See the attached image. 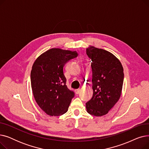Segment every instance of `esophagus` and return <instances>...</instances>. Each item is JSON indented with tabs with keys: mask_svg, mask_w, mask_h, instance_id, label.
<instances>
[{
	"mask_svg": "<svg viewBox=\"0 0 149 149\" xmlns=\"http://www.w3.org/2000/svg\"><path fill=\"white\" fill-rule=\"evenodd\" d=\"M80 92H81V89H80L75 90V92L76 94H79V93H80Z\"/></svg>",
	"mask_w": 149,
	"mask_h": 149,
	"instance_id": "esophagus-1",
	"label": "esophagus"
}]
</instances>
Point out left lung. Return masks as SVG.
I'll list each match as a JSON object with an SVG mask.
<instances>
[{
  "instance_id": "8db88e82",
  "label": "left lung",
  "mask_w": 149,
  "mask_h": 149,
  "mask_svg": "<svg viewBox=\"0 0 149 149\" xmlns=\"http://www.w3.org/2000/svg\"><path fill=\"white\" fill-rule=\"evenodd\" d=\"M92 60V98L86 103L87 112L93 116L106 115L119 100L124 80L123 68L113 54L90 45L86 49Z\"/></svg>"
}]
</instances>
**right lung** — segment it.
I'll list each match as a JSON object with an SVG mask.
<instances>
[{
	"label": "right lung",
	"instance_id": "obj_1",
	"mask_svg": "<svg viewBox=\"0 0 149 149\" xmlns=\"http://www.w3.org/2000/svg\"><path fill=\"white\" fill-rule=\"evenodd\" d=\"M78 56L75 51L51 48L35 60L31 72V83L36 103L47 115L65 113L74 93L66 84L63 66Z\"/></svg>",
	"mask_w": 149,
	"mask_h": 149
}]
</instances>
